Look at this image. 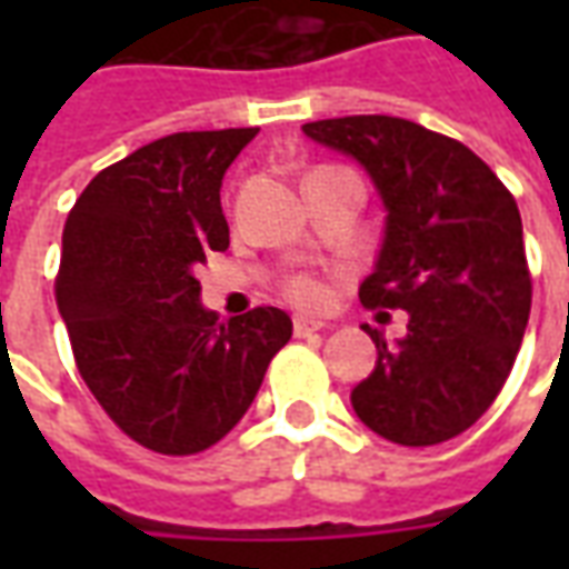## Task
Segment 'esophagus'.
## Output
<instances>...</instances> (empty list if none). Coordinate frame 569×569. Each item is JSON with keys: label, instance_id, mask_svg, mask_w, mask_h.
<instances>
[{"label": "esophagus", "instance_id": "obj_1", "mask_svg": "<svg viewBox=\"0 0 569 569\" xmlns=\"http://www.w3.org/2000/svg\"><path fill=\"white\" fill-rule=\"evenodd\" d=\"M322 329V320H308V317H296V322H292V332H296V338H308V335L320 332Z\"/></svg>", "mask_w": 569, "mask_h": 569}]
</instances>
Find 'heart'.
I'll return each mask as SVG.
<instances>
[{"label": "heart", "mask_w": 569, "mask_h": 569, "mask_svg": "<svg viewBox=\"0 0 569 569\" xmlns=\"http://www.w3.org/2000/svg\"><path fill=\"white\" fill-rule=\"evenodd\" d=\"M283 292L289 301H296L301 308H317L322 305V298H326V289L317 277H310V273H298L292 280H286Z\"/></svg>", "instance_id": "heart-1"}]
</instances>
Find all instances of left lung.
<instances>
[{"mask_svg": "<svg viewBox=\"0 0 569 569\" xmlns=\"http://www.w3.org/2000/svg\"><path fill=\"white\" fill-rule=\"evenodd\" d=\"M301 130L353 154L375 179L387 234L359 301L408 313L399 345L362 326L378 362L350 393L357 418L408 448L460 436L500 396L530 317L512 191L463 142L406 118H326Z\"/></svg>", "mask_w": 569, "mask_h": 569, "instance_id": "left-lung-1", "label": "left lung"}]
</instances>
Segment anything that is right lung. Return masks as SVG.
<instances>
[{"mask_svg":"<svg viewBox=\"0 0 569 569\" xmlns=\"http://www.w3.org/2000/svg\"><path fill=\"white\" fill-rule=\"evenodd\" d=\"M256 133L149 142L93 176L63 224L54 296L79 375L112 423L154 453L188 457L224 439L292 338L280 308L219 322L194 277L228 249L219 188Z\"/></svg>","mask_w":569,"mask_h":569,"instance_id":"add662e5","label":"right lung"}]
</instances>
